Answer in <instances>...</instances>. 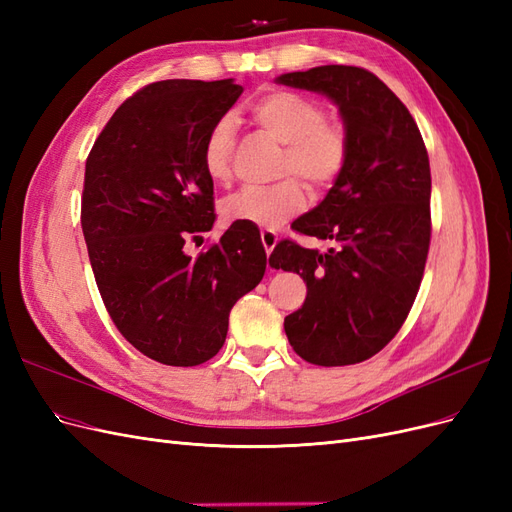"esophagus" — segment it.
Here are the masks:
<instances>
[{"instance_id": "1", "label": "esophagus", "mask_w": 512, "mask_h": 512, "mask_svg": "<svg viewBox=\"0 0 512 512\" xmlns=\"http://www.w3.org/2000/svg\"><path fill=\"white\" fill-rule=\"evenodd\" d=\"M260 241H262V245H265V252L271 254L273 247L277 245V235L273 230H260Z\"/></svg>"}]
</instances>
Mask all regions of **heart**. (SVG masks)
I'll return each instance as SVG.
<instances>
[{
	"mask_svg": "<svg viewBox=\"0 0 512 512\" xmlns=\"http://www.w3.org/2000/svg\"><path fill=\"white\" fill-rule=\"evenodd\" d=\"M250 115L260 130L284 145L277 175L286 177L265 188H245L224 200L230 222L277 228L307 207L305 179L314 190H329L344 173L350 156V138L344 123L327 117L324 106L288 89H269L250 104ZM235 147V121L222 117L211 126L203 143V168L211 181L228 183ZM294 174V178H288Z\"/></svg>",
	"mask_w": 512,
	"mask_h": 512,
	"instance_id": "heart-1",
	"label": "heart"
}]
</instances>
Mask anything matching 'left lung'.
Segmentation results:
<instances>
[{
	"label": "left lung",
	"mask_w": 512,
	"mask_h": 512,
	"mask_svg": "<svg viewBox=\"0 0 512 512\" xmlns=\"http://www.w3.org/2000/svg\"><path fill=\"white\" fill-rule=\"evenodd\" d=\"M277 83L329 96L350 138L327 198L292 222L301 235L331 241V250L284 239L269 256L273 269L297 271L307 284L284 329L307 363H361L397 335L421 288L431 241L427 149L406 104L365 68L318 66Z\"/></svg>",
	"instance_id": "1"
}]
</instances>
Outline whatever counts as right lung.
Instances as JSON below:
<instances>
[{
	"mask_svg": "<svg viewBox=\"0 0 512 512\" xmlns=\"http://www.w3.org/2000/svg\"><path fill=\"white\" fill-rule=\"evenodd\" d=\"M241 94L232 79L151 83L117 108L85 162L81 226L100 297L119 333L164 365L213 359L232 305L267 269L247 222L196 258L183 252L215 222L203 143Z\"/></svg>",
	"mask_w": 512,
	"mask_h": 512,
	"instance_id": "1",
	"label": "right lung"
}]
</instances>
